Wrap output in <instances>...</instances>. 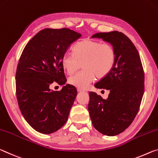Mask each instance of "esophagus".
<instances>
[{
	"label": "esophagus",
	"mask_w": 158,
	"mask_h": 158,
	"mask_svg": "<svg viewBox=\"0 0 158 158\" xmlns=\"http://www.w3.org/2000/svg\"><path fill=\"white\" fill-rule=\"evenodd\" d=\"M77 92H86L85 91V90H84V89H81V88H77Z\"/></svg>",
	"instance_id": "34e87169"
}]
</instances>
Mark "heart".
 Masks as SVG:
<instances>
[{"instance_id":"obj_1","label":"heart","mask_w":158,"mask_h":158,"mask_svg":"<svg viewBox=\"0 0 158 158\" xmlns=\"http://www.w3.org/2000/svg\"><path fill=\"white\" fill-rule=\"evenodd\" d=\"M73 55H63L61 66L68 74L73 73L82 64V70L69 78V84L85 89L95 77L101 79L107 76L115 66L116 53L110 44L85 39L76 43L72 48Z\"/></svg>"}]
</instances>
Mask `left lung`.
Returning <instances> with one entry per match:
<instances>
[{
	"label": "left lung",
	"instance_id": "left-lung-1",
	"mask_svg": "<svg viewBox=\"0 0 158 158\" xmlns=\"http://www.w3.org/2000/svg\"><path fill=\"white\" fill-rule=\"evenodd\" d=\"M92 38L110 43L115 50L116 60L112 71L94 85L109 90L107 99L89 92V116L100 133L115 136L131 125L139 111L144 92L143 66L136 47L124 33H97Z\"/></svg>",
	"mask_w": 158,
	"mask_h": 158
}]
</instances>
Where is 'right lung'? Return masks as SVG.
<instances>
[{
  "instance_id": "add662e5",
  "label": "right lung",
  "mask_w": 158,
  "mask_h": 158,
  "mask_svg": "<svg viewBox=\"0 0 158 158\" xmlns=\"http://www.w3.org/2000/svg\"><path fill=\"white\" fill-rule=\"evenodd\" d=\"M81 36L66 28H45L28 41L22 52L15 78L18 104L26 121L38 132H55L68 120L76 88L66 84L58 92L50 85L55 81L66 84L61 57Z\"/></svg>"
}]
</instances>
